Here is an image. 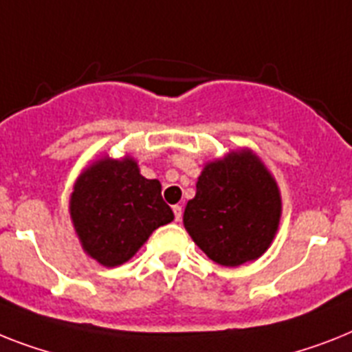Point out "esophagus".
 <instances>
[{"label":"esophagus","instance_id":"obj_1","mask_svg":"<svg viewBox=\"0 0 352 352\" xmlns=\"http://www.w3.org/2000/svg\"><path fill=\"white\" fill-rule=\"evenodd\" d=\"M174 212V217H176V221H182V216H183V208L179 205H174L173 207Z\"/></svg>","mask_w":352,"mask_h":352}]
</instances>
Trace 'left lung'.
Listing matches in <instances>:
<instances>
[{"instance_id":"1","label":"left lung","mask_w":352,"mask_h":352,"mask_svg":"<svg viewBox=\"0 0 352 352\" xmlns=\"http://www.w3.org/2000/svg\"><path fill=\"white\" fill-rule=\"evenodd\" d=\"M280 216L283 197L274 174L243 147L205 164L183 225L208 259L237 268L270 248Z\"/></svg>"}]
</instances>
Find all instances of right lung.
I'll return each mask as SVG.
<instances>
[{
	"instance_id": "1",
	"label": "right lung",
	"mask_w": 352,
	"mask_h": 352,
	"mask_svg": "<svg viewBox=\"0 0 352 352\" xmlns=\"http://www.w3.org/2000/svg\"><path fill=\"white\" fill-rule=\"evenodd\" d=\"M69 217L84 254L106 268L127 263L149 235L174 219L158 179L140 174L135 158L102 156L74 183Z\"/></svg>"
}]
</instances>
